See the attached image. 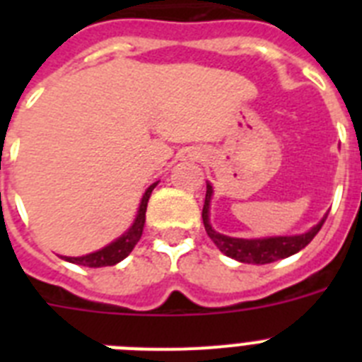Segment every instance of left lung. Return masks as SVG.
Masks as SVG:
<instances>
[{"instance_id":"8db88e82","label":"left lung","mask_w":362,"mask_h":362,"mask_svg":"<svg viewBox=\"0 0 362 362\" xmlns=\"http://www.w3.org/2000/svg\"><path fill=\"white\" fill-rule=\"evenodd\" d=\"M214 196L212 185L206 183V197H204V206H203V223L204 230L209 233V238L216 243V246L221 252L228 257L235 259L239 263H248V264H268L279 259L290 257V255L297 254L303 250L310 241H312L317 232L321 230L322 223L326 221V214L317 225L312 226L308 232L299 233V235H274V238H252V239H243V238H230L225 233H219L212 228L210 225V201Z\"/></svg>"}]
</instances>
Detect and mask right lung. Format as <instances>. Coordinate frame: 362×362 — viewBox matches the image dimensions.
<instances>
[{
    "instance_id": "1",
    "label": "right lung",
    "mask_w": 362,
    "mask_h": 362,
    "mask_svg": "<svg viewBox=\"0 0 362 362\" xmlns=\"http://www.w3.org/2000/svg\"><path fill=\"white\" fill-rule=\"evenodd\" d=\"M159 181L150 185L145 190L141 197V203H139V209H137L136 219L130 225V228L119 235L116 241H112L110 245L99 248V250L92 252V254L79 255V257H69V255H62V259L69 261V263L79 264V267H88V268H101V267H114L119 261H123L130 252L134 250V246L137 245V241L141 239L143 228H145V219H146V204H148L150 196H152V190L158 187Z\"/></svg>"
}]
</instances>
